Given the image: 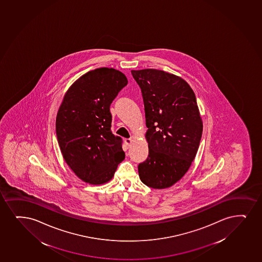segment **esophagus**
Masks as SVG:
<instances>
[{
  "label": "esophagus",
  "mask_w": 262,
  "mask_h": 262,
  "mask_svg": "<svg viewBox=\"0 0 262 262\" xmlns=\"http://www.w3.org/2000/svg\"><path fill=\"white\" fill-rule=\"evenodd\" d=\"M132 141H133V139H132V138L124 139V142H125V144H126L127 146H129V145L132 144Z\"/></svg>",
  "instance_id": "obj_1"
}]
</instances>
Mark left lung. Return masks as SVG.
Returning <instances> with one entry per match:
<instances>
[{"mask_svg":"<svg viewBox=\"0 0 262 262\" xmlns=\"http://www.w3.org/2000/svg\"><path fill=\"white\" fill-rule=\"evenodd\" d=\"M145 106L149 154L139 178L156 189L169 188L190 167L199 147L203 122L196 98L182 78L157 69L132 70Z\"/></svg>","mask_w":262,"mask_h":262,"instance_id":"8db88e82","label":"left lung"}]
</instances>
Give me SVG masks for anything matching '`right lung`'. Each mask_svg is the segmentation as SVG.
I'll use <instances>...</instances> for the list:
<instances>
[{"mask_svg": "<svg viewBox=\"0 0 262 262\" xmlns=\"http://www.w3.org/2000/svg\"><path fill=\"white\" fill-rule=\"evenodd\" d=\"M128 83L114 68H97L79 78L66 93L56 117L63 158L90 184H103L123 161V139L111 132V104Z\"/></svg>", "mask_w": 262, "mask_h": 262, "instance_id": "1", "label": "right lung"}]
</instances>
